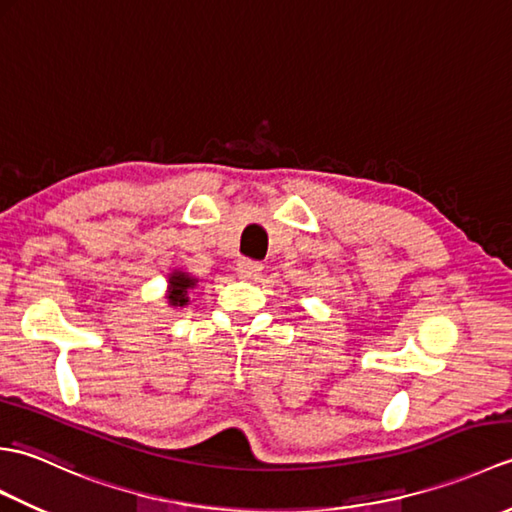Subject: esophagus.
Masks as SVG:
<instances>
[{
    "label": "esophagus",
    "instance_id": "obj_1",
    "mask_svg": "<svg viewBox=\"0 0 512 512\" xmlns=\"http://www.w3.org/2000/svg\"><path fill=\"white\" fill-rule=\"evenodd\" d=\"M262 264L257 262H250V259H244V262L237 264V277L244 279V281H257L262 277Z\"/></svg>",
    "mask_w": 512,
    "mask_h": 512
}]
</instances>
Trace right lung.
<instances>
[{
    "label": "right lung",
    "instance_id": "right-lung-1",
    "mask_svg": "<svg viewBox=\"0 0 512 512\" xmlns=\"http://www.w3.org/2000/svg\"><path fill=\"white\" fill-rule=\"evenodd\" d=\"M198 286V279H195L191 273H184V270L176 268L169 273L167 281V292L165 299L171 308H187L191 299H189V290Z\"/></svg>",
    "mask_w": 512,
    "mask_h": 512
}]
</instances>
